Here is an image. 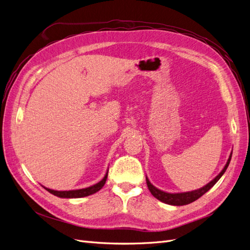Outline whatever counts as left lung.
Segmentation results:
<instances>
[{"label":"left lung","mask_w":250,"mask_h":250,"mask_svg":"<svg viewBox=\"0 0 250 250\" xmlns=\"http://www.w3.org/2000/svg\"><path fill=\"white\" fill-rule=\"evenodd\" d=\"M231 154H232V152H230L229 160H228V162H226L222 171L219 173L213 180H210L208 185H206L200 188H197V190H194L191 192H184V193H167V192H164V191L160 190V188H155L152 184L150 183L148 177L146 176L147 187L149 188V191L151 192V194H152L156 199H158L164 203L170 204V206H177V207L186 206V204H188V203H191L195 200H197L198 198H200L203 194H206L210 188H213L215 186V184L221 178V176L223 175L226 169H228L229 165L230 163V160H231Z\"/></svg>","instance_id":"obj_1"}]
</instances>
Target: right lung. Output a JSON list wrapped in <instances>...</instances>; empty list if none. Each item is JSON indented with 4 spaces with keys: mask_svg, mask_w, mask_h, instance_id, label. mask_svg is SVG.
<instances>
[{
    "mask_svg": "<svg viewBox=\"0 0 250 250\" xmlns=\"http://www.w3.org/2000/svg\"><path fill=\"white\" fill-rule=\"evenodd\" d=\"M107 173H108V171L106 172V174H105V176L102 178V180L99 181L98 184H96L94 186H90V187L85 188H79V190L55 191V190H52V188H48L46 187H43V188H46V190L49 193L55 195V196H57V197H60V198H82V197H86V196L93 195V194L97 193L98 191L101 190L103 186L105 185V183H106Z\"/></svg>",
    "mask_w": 250,
    "mask_h": 250,
    "instance_id": "obj_1",
    "label": "right lung"
}]
</instances>
